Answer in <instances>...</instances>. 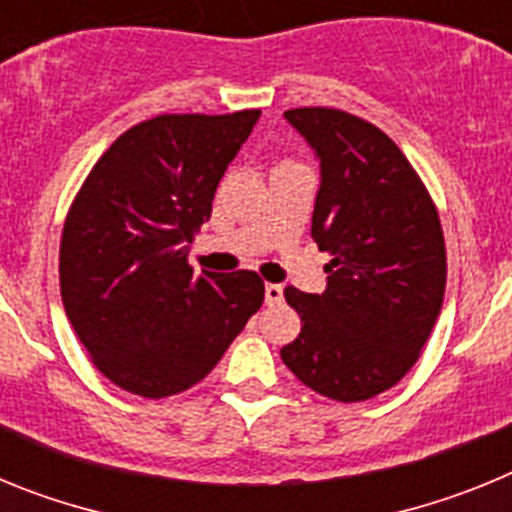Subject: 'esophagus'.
Returning <instances> with one entry per match:
<instances>
[{"instance_id": "34e87169", "label": "esophagus", "mask_w": 512, "mask_h": 512, "mask_svg": "<svg viewBox=\"0 0 512 512\" xmlns=\"http://www.w3.org/2000/svg\"><path fill=\"white\" fill-rule=\"evenodd\" d=\"M264 300H266V305H277V302H282L284 300L282 284H266V287H264Z\"/></svg>"}]
</instances>
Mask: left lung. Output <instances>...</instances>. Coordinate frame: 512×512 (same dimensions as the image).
<instances>
[{"instance_id": "8db88e82", "label": "left lung", "mask_w": 512, "mask_h": 512, "mask_svg": "<svg viewBox=\"0 0 512 512\" xmlns=\"http://www.w3.org/2000/svg\"><path fill=\"white\" fill-rule=\"evenodd\" d=\"M284 120L320 161L310 233L330 264L320 295L284 289L302 330L282 361L318 395L369 400L410 372L436 325L446 289L441 220L405 153L372 122L328 107Z\"/></svg>"}]
</instances>
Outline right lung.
Segmentation results:
<instances>
[{
	"label": "right lung",
	"mask_w": 512,
	"mask_h": 512,
	"mask_svg": "<svg viewBox=\"0 0 512 512\" xmlns=\"http://www.w3.org/2000/svg\"><path fill=\"white\" fill-rule=\"evenodd\" d=\"M158 115L107 148L76 194L61 238V297L104 377L140 397L205 379L264 302L253 271L194 277L189 243L259 122Z\"/></svg>",
	"instance_id": "right-lung-1"
}]
</instances>
